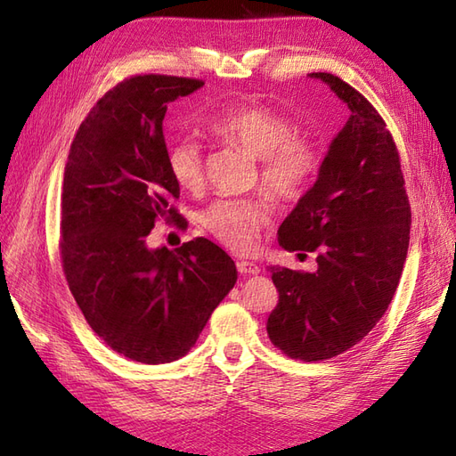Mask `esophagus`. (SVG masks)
<instances>
[{
    "instance_id": "obj_1",
    "label": "esophagus",
    "mask_w": 456,
    "mask_h": 456,
    "mask_svg": "<svg viewBox=\"0 0 456 456\" xmlns=\"http://www.w3.org/2000/svg\"><path fill=\"white\" fill-rule=\"evenodd\" d=\"M237 270L239 274L250 276V274H258L260 268L255 263H248V260H237Z\"/></svg>"
}]
</instances>
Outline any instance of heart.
<instances>
[{"instance_id":"1","label":"heart","mask_w":456,"mask_h":456,"mask_svg":"<svg viewBox=\"0 0 456 456\" xmlns=\"http://www.w3.org/2000/svg\"><path fill=\"white\" fill-rule=\"evenodd\" d=\"M213 139L245 151L258 162V182L270 200L294 203L305 196L322 167L314 134L294 129L286 115L266 105H240L208 125ZM168 172L178 186L198 190L203 182V154L193 139H180L167 154ZM263 198L217 200L200 213L201 227L235 253H250L268 221Z\"/></svg>"}]
</instances>
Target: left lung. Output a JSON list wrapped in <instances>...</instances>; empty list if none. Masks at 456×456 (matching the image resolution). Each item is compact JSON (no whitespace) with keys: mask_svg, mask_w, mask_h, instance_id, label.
I'll use <instances>...</instances> for the list:
<instances>
[{"mask_svg":"<svg viewBox=\"0 0 456 456\" xmlns=\"http://www.w3.org/2000/svg\"><path fill=\"white\" fill-rule=\"evenodd\" d=\"M309 76L323 80L351 118L329 147L314 188L278 229L288 253H317V270L270 266L278 304L266 331L289 358L314 362L348 351L386 314L408 256L411 208L382 115L338 76Z\"/></svg>","mask_w":456,"mask_h":456,"instance_id":"1","label":"left lung"}]
</instances>
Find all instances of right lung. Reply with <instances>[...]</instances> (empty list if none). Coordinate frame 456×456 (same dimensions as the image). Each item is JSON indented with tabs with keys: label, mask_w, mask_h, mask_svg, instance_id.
<instances>
[{
	"label": "right lung",
	"mask_w": 456,
	"mask_h": 456,
	"mask_svg": "<svg viewBox=\"0 0 456 456\" xmlns=\"http://www.w3.org/2000/svg\"><path fill=\"white\" fill-rule=\"evenodd\" d=\"M203 80L139 74L119 82L76 131L61 196V260L94 333L142 364L172 362L196 345L237 282L231 256L198 237L147 247L159 219H183L172 200L162 119L168 103Z\"/></svg>",
	"instance_id": "add662e5"
}]
</instances>
